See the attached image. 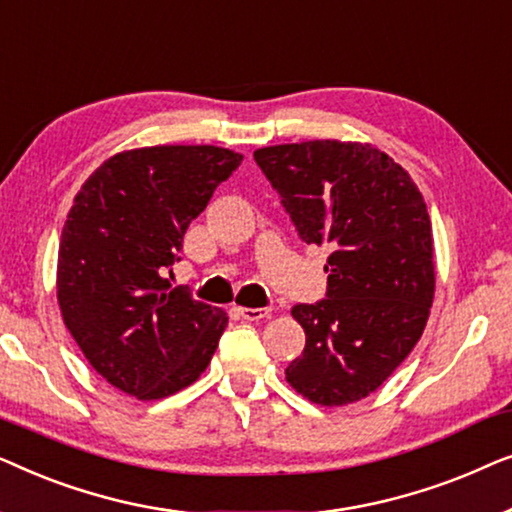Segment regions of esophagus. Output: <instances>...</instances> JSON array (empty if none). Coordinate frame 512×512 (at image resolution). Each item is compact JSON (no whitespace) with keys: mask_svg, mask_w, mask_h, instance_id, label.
<instances>
[{"mask_svg":"<svg viewBox=\"0 0 512 512\" xmlns=\"http://www.w3.org/2000/svg\"><path fill=\"white\" fill-rule=\"evenodd\" d=\"M237 317L247 319V321H258V319H265L270 314L268 307H235Z\"/></svg>","mask_w":512,"mask_h":512,"instance_id":"1","label":"esophagus"}]
</instances>
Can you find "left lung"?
Returning <instances> with one entry per match:
<instances>
[{"label": "left lung", "instance_id": "1", "mask_svg": "<svg viewBox=\"0 0 512 512\" xmlns=\"http://www.w3.org/2000/svg\"><path fill=\"white\" fill-rule=\"evenodd\" d=\"M300 240L331 249L326 298L293 305L305 349L286 382L317 405L361 401L422 338L436 289L426 202L370 144L314 139L254 151Z\"/></svg>", "mask_w": 512, "mask_h": 512}]
</instances>
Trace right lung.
I'll return each instance as SVG.
<instances>
[{"mask_svg": "<svg viewBox=\"0 0 512 512\" xmlns=\"http://www.w3.org/2000/svg\"><path fill=\"white\" fill-rule=\"evenodd\" d=\"M242 156L219 146H146L111 156L69 209L58 251V303L90 366L139 401L205 373L226 331L221 307L170 289L188 223Z\"/></svg>", "mask_w": 512, "mask_h": 512, "instance_id": "1", "label": "right lung"}]
</instances>
